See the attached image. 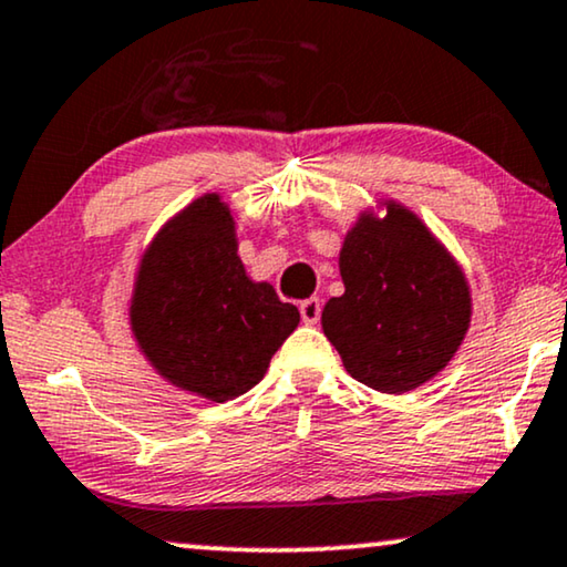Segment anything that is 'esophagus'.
I'll use <instances>...</instances> for the list:
<instances>
[{"mask_svg": "<svg viewBox=\"0 0 567 567\" xmlns=\"http://www.w3.org/2000/svg\"><path fill=\"white\" fill-rule=\"evenodd\" d=\"M300 318H302V323H308V326L318 323V318H321V300H318V298L302 300L300 302Z\"/></svg>", "mask_w": 567, "mask_h": 567, "instance_id": "1", "label": "esophagus"}]
</instances>
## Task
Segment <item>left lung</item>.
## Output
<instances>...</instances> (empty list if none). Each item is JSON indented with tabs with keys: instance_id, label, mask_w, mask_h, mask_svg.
Returning a JSON list of instances; mask_svg holds the SVG:
<instances>
[{
	"instance_id": "8db88e82",
	"label": "left lung",
	"mask_w": 567,
	"mask_h": 567,
	"mask_svg": "<svg viewBox=\"0 0 567 567\" xmlns=\"http://www.w3.org/2000/svg\"><path fill=\"white\" fill-rule=\"evenodd\" d=\"M344 295L321 326L362 385L403 395L436 378L473 321L465 269L411 207L380 197L362 207L339 251Z\"/></svg>"
}]
</instances>
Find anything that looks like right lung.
Listing matches in <instances>:
<instances>
[{"instance_id":"obj_1","label":"right lung","mask_w":567,"mask_h":567,"mask_svg":"<svg viewBox=\"0 0 567 567\" xmlns=\"http://www.w3.org/2000/svg\"><path fill=\"white\" fill-rule=\"evenodd\" d=\"M127 323L166 382L226 403L265 378L300 313L246 272L234 210L220 193H205L143 246Z\"/></svg>"}]
</instances>
